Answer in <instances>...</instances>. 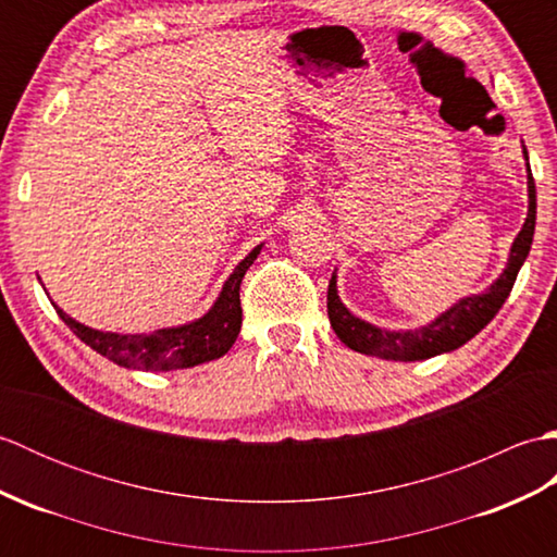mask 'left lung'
Listing matches in <instances>:
<instances>
[{
    "label": "left lung",
    "instance_id": "1",
    "mask_svg": "<svg viewBox=\"0 0 557 557\" xmlns=\"http://www.w3.org/2000/svg\"><path fill=\"white\" fill-rule=\"evenodd\" d=\"M527 158V150H524ZM529 160V158H527ZM529 164V162H527ZM536 227V184L529 170V212L522 232L517 234L510 248V260L503 270V275L483 292L457 301L453 309H447L435 318L433 323L417 330H385L361 321L337 297V277L333 275L327 285V315L335 335L354 351L381 357L389 361H421L437 357V354L459 349L461 345L479 335L486 327L495 313L500 311L505 299L510 297L512 285L517 280L519 268L524 265L529 256L531 242H534Z\"/></svg>",
    "mask_w": 557,
    "mask_h": 557
}]
</instances>
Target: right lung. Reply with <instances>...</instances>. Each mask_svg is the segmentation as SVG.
Returning a JSON list of instances; mask_svg holds the SVG:
<instances>
[{"mask_svg":"<svg viewBox=\"0 0 557 557\" xmlns=\"http://www.w3.org/2000/svg\"><path fill=\"white\" fill-rule=\"evenodd\" d=\"M263 244L256 246L239 265L234 268L232 275L224 282L218 301L212 309L200 315L198 321L156 330L148 335H116V333H102V330H92L83 325L74 318L66 315L59 306L52 301L59 318L74 330V335L81 337L90 349H96L102 357L124 366V369H140V371H180L191 369V366L206 363L212 359H220L230 351L236 335L242 330V299L239 287L258 258Z\"/></svg>","mask_w":557,"mask_h":557,"instance_id":"right-lung-1","label":"right lung"}]
</instances>
